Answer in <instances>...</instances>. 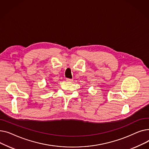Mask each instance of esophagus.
I'll list each match as a JSON object with an SVG mask.
<instances>
[{
  "label": "esophagus",
  "mask_w": 149,
  "mask_h": 149,
  "mask_svg": "<svg viewBox=\"0 0 149 149\" xmlns=\"http://www.w3.org/2000/svg\"><path fill=\"white\" fill-rule=\"evenodd\" d=\"M66 81H67L71 82V81H73V80H72V79H66Z\"/></svg>",
  "instance_id": "1"
}]
</instances>
